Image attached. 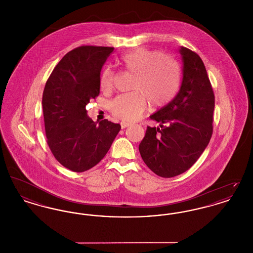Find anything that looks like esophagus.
Wrapping results in <instances>:
<instances>
[{"mask_svg": "<svg viewBox=\"0 0 253 253\" xmlns=\"http://www.w3.org/2000/svg\"><path fill=\"white\" fill-rule=\"evenodd\" d=\"M121 127L122 128H127V127H129V126H131L132 124L131 123H129V122H126V121H121Z\"/></svg>", "mask_w": 253, "mask_h": 253, "instance_id": "esophagus-1", "label": "esophagus"}]
</instances>
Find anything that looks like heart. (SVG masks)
<instances>
[{"label":"heart","mask_w":253,"mask_h":253,"mask_svg":"<svg viewBox=\"0 0 253 253\" xmlns=\"http://www.w3.org/2000/svg\"><path fill=\"white\" fill-rule=\"evenodd\" d=\"M121 65L133 73L132 91L116 97L111 109L113 113L127 121L138 120L149 100L153 106H162L174 96L180 82V69L173 58L160 52L136 48L124 54ZM114 85V74L105 69L100 77V86L110 91Z\"/></svg>","instance_id":"1"}]
</instances>
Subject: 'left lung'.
Segmentation results:
<instances>
[{
    "instance_id": "left-lung-1",
    "label": "left lung",
    "mask_w": 253,
    "mask_h": 253,
    "mask_svg": "<svg viewBox=\"0 0 253 253\" xmlns=\"http://www.w3.org/2000/svg\"><path fill=\"white\" fill-rule=\"evenodd\" d=\"M180 89L173 99L150 116L159 127H147L139 144L145 164L161 177H173L191 168L212 134L214 95L201 58L180 46Z\"/></svg>"
}]
</instances>
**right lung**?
<instances>
[{
	"instance_id": "obj_1",
	"label": "right lung",
	"mask_w": 253,
	"mask_h": 253,
	"mask_svg": "<svg viewBox=\"0 0 253 253\" xmlns=\"http://www.w3.org/2000/svg\"><path fill=\"white\" fill-rule=\"evenodd\" d=\"M113 47L85 45L68 52L51 73L42 94L49 148L62 166L76 172L105 157L121 125L94 122L86 105L99 94L100 71Z\"/></svg>"
}]
</instances>
